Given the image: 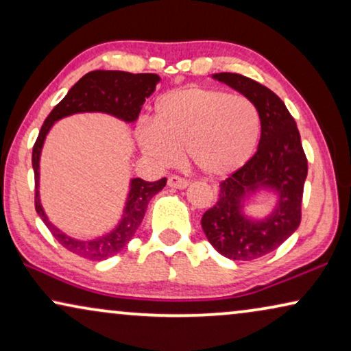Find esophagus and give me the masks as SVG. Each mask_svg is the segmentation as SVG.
<instances>
[{
	"label": "esophagus",
	"instance_id": "esophagus-1",
	"mask_svg": "<svg viewBox=\"0 0 351 351\" xmlns=\"http://www.w3.org/2000/svg\"><path fill=\"white\" fill-rule=\"evenodd\" d=\"M167 185L172 186V189H185V186H189V180L180 176H171L167 179Z\"/></svg>",
	"mask_w": 351,
	"mask_h": 351
}]
</instances>
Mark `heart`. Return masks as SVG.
I'll return each instance as SVG.
<instances>
[{
  "mask_svg": "<svg viewBox=\"0 0 351 351\" xmlns=\"http://www.w3.org/2000/svg\"><path fill=\"white\" fill-rule=\"evenodd\" d=\"M261 129V113L246 95L190 86L162 95L153 126L143 124L137 137L143 152L161 165H174L186 148L196 169L223 177L251 160Z\"/></svg>",
  "mask_w": 351,
  "mask_h": 351,
  "instance_id": "heart-1",
  "label": "heart"
}]
</instances>
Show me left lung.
I'll return each instance as SVG.
<instances>
[{
    "label": "left lung",
    "instance_id": "8db88e82",
    "mask_svg": "<svg viewBox=\"0 0 351 351\" xmlns=\"http://www.w3.org/2000/svg\"><path fill=\"white\" fill-rule=\"evenodd\" d=\"M215 80L251 99L261 113V142L243 167L219 184V199L201 219L213 247L232 261H254L280 247L299 227L308 162L300 134L286 105L265 86L239 73H217ZM258 186L278 193L270 218L258 223L241 214V201Z\"/></svg>",
    "mask_w": 351,
    "mask_h": 351
}]
</instances>
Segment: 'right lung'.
<instances>
[{
    "label": "right lung",
    "mask_w": 351,
    "mask_h": 351,
    "mask_svg": "<svg viewBox=\"0 0 351 351\" xmlns=\"http://www.w3.org/2000/svg\"><path fill=\"white\" fill-rule=\"evenodd\" d=\"M158 81H160V76L155 73H128V71L114 70L89 71L52 108L46 121L43 123L32 153V165L35 171V209L46 227L49 228L52 237L66 251L83 258H89V261H104V258L117 256L131 241L143 215H145L148 203L158 191L165 189L167 179L162 177L156 182L132 179L126 209H124L123 220L117 230H113L107 237L94 239V241H78V239L66 237L60 230H57L47 220L45 210L41 208L38 184H40V155L46 134L49 132L52 124L59 121L60 118L83 112H104L128 123L136 121L143 102L155 90Z\"/></svg>",
    "instance_id": "right-lung-1"
}]
</instances>
